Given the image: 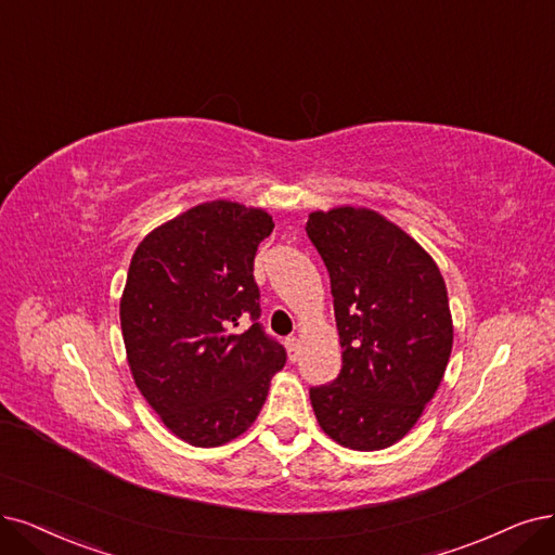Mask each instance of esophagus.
<instances>
[{"label":"esophagus","mask_w":555,"mask_h":555,"mask_svg":"<svg viewBox=\"0 0 555 555\" xmlns=\"http://www.w3.org/2000/svg\"><path fill=\"white\" fill-rule=\"evenodd\" d=\"M285 350H288L291 361H297V354H299V338H297V336L285 338Z\"/></svg>","instance_id":"obj_1"}]
</instances>
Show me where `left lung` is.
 Instances as JSON below:
<instances>
[{
	"instance_id": "obj_1",
	"label": "left lung",
	"mask_w": 555,
	"mask_h": 555,
	"mask_svg": "<svg viewBox=\"0 0 555 555\" xmlns=\"http://www.w3.org/2000/svg\"><path fill=\"white\" fill-rule=\"evenodd\" d=\"M306 233L330 272L343 347L338 377L309 391L315 418L345 448H388L416 425L453 350L443 276L373 210L311 212Z\"/></svg>"
}]
</instances>
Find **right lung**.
<instances>
[{
	"label": "right lung",
	"mask_w": 555,
	"mask_h": 555,
	"mask_svg": "<svg viewBox=\"0 0 555 555\" xmlns=\"http://www.w3.org/2000/svg\"><path fill=\"white\" fill-rule=\"evenodd\" d=\"M272 217L231 201L196 205L143 237L120 299L134 384L176 437L215 448L249 427L285 363L264 334L254 279Z\"/></svg>",
	"instance_id": "right-lung-1"
}]
</instances>
